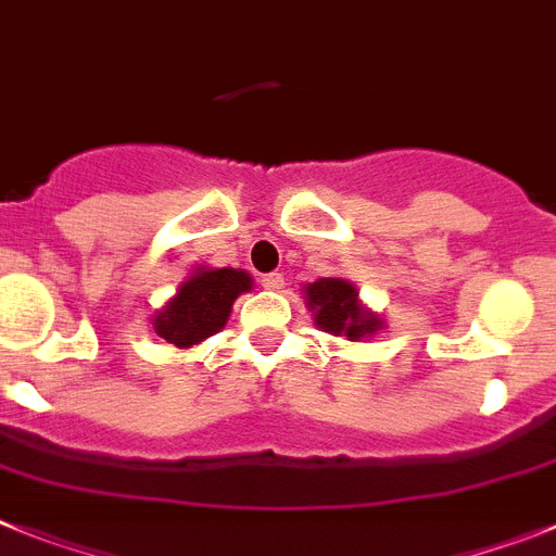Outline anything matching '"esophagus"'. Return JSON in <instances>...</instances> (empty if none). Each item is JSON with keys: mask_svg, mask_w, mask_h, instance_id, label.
<instances>
[{"mask_svg": "<svg viewBox=\"0 0 556 556\" xmlns=\"http://www.w3.org/2000/svg\"><path fill=\"white\" fill-rule=\"evenodd\" d=\"M263 288H265V291H282V288H285V274H279V271L265 274V277H263Z\"/></svg>", "mask_w": 556, "mask_h": 556, "instance_id": "obj_1", "label": "esophagus"}]
</instances>
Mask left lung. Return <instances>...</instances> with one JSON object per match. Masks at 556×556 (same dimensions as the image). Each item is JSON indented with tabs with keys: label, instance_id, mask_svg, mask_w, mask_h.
Masks as SVG:
<instances>
[{
	"label": "left lung",
	"instance_id": "8db88e82",
	"mask_svg": "<svg viewBox=\"0 0 556 556\" xmlns=\"http://www.w3.org/2000/svg\"><path fill=\"white\" fill-rule=\"evenodd\" d=\"M307 307L316 325L330 336H346L350 341H361L383 327L375 313L361 305L355 285L338 277H325L305 288Z\"/></svg>",
	"mask_w": 556,
	"mask_h": 556
}]
</instances>
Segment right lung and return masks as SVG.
I'll return each mask as SVG.
<instances>
[{
  "label": "right lung",
  "instance_id": "right-lung-1",
  "mask_svg": "<svg viewBox=\"0 0 556 556\" xmlns=\"http://www.w3.org/2000/svg\"><path fill=\"white\" fill-rule=\"evenodd\" d=\"M251 291V277L240 268H195L176 296L153 316V330L173 346L201 344L229 321L231 305L240 293Z\"/></svg>",
  "mask_w": 556,
  "mask_h": 556
}]
</instances>
